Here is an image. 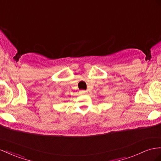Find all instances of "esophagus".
<instances>
[{
  "instance_id": "1",
  "label": "esophagus",
  "mask_w": 161,
  "mask_h": 161,
  "mask_svg": "<svg viewBox=\"0 0 161 161\" xmlns=\"http://www.w3.org/2000/svg\"><path fill=\"white\" fill-rule=\"evenodd\" d=\"M80 93L82 95H85L87 93V91H85V90H81L80 91Z\"/></svg>"
}]
</instances>
